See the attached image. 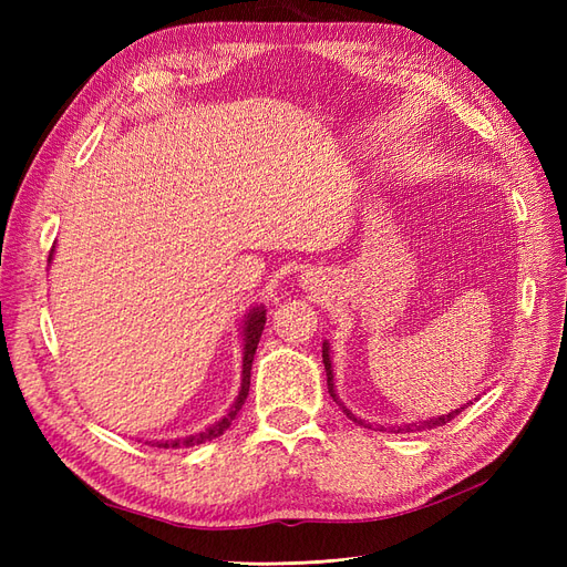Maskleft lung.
I'll return each mask as SVG.
<instances>
[{
    "label": "left lung",
    "mask_w": 567,
    "mask_h": 567,
    "mask_svg": "<svg viewBox=\"0 0 567 567\" xmlns=\"http://www.w3.org/2000/svg\"><path fill=\"white\" fill-rule=\"evenodd\" d=\"M321 357H323V369H326V383H329V392H331V398L338 402V398H336V390H333V371H331V357H329V342H323V350H321ZM346 409V406H342ZM463 409V406H461ZM461 409H456V411H452V414H444V416H437V419H431V421H425L423 425H416L419 431L421 427H435V425H444V423H450L452 419H456L458 414H461ZM346 414L352 419V421H357L350 411L346 409ZM359 423V421H357ZM411 427L414 425H404V427H390V433L394 431V433H402V431H411Z\"/></svg>",
    "instance_id": "left-lung-1"
}]
</instances>
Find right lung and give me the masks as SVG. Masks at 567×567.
Wrapping results in <instances>:
<instances>
[{"label":"right lung","mask_w":567,"mask_h":567,"mask_svg":"<svg viewBox=\"0 0 567 567\" xmlns=\"http://www.w3.org/2000/svg\"><path fill=\"white\" fill-rule=\"evenodd\" d=\"M51 257V255H49ZM265 321H267V317H265V310L262 307H257V310H252L248 317H246V329H244V383H241V392H238V400H236V404H234V409L229 411V414L221 419L219 423H215L213 427H208V431L205 433H198V435H192V437H186V440H175V442H158V447H179V444H184V447H188V444H200V442H205V440H213V437H219L221 433L227 431V427L231 425V421H234V416H236V411L241 409V404L246 402V398H248V390H250V369H252V357H255V350H257V342H260V336H262V331H265Z\"/></svg>","instance_id":"right-lung-1"}]
</instances>
